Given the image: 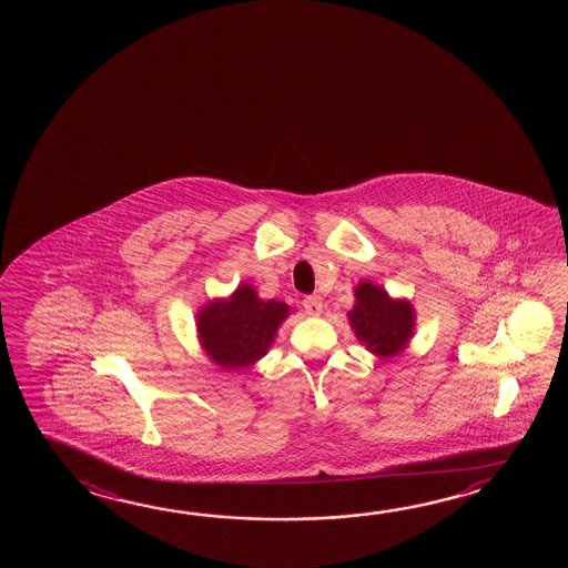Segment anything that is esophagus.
Returning <instances> with one entry per match:
<instances>
[{
	"instance_id": "34e87169",
	"label": "esophagus",
	"mask_w": 568,
	"mask_h": 568,
	"mask_svg": "<svg viewBox=\"0 0 568 568\" xmlns=\"http://www.w3.org/2000/svg\"><path fill=\"white\" fill-rule=\"evenodd\" d=\"M304 310L310 316H321L322 314V298L321 296H308L304 298Z\"/></svg>"
}]
</instances>
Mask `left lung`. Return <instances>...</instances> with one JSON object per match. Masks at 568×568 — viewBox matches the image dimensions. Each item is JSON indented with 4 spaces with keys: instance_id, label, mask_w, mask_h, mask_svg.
Wrapping results in <instances>:
<instances>
[{
    "instance_id": "obj_1",
    "label": "left lung",
    "mask_w": 568,
    "mask_h": 568,
    "mask_svg": "<svg viewBox=\"0 0 568 568\" xmlns=\"http://www.w3.org/2000/svg\"><path fill=\"white\" fill-rule=\"evenodd\" d=\"M354 298L356 304L348 312V321L362 346L381 358L398 356L413 338V304L390 298L386 290L372 282H361L354 288Z\"/></svg>"
}]
</instances>
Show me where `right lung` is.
Here are the masks:
<instances>
[{"label":"right lung","mask_w":568,"mask_h":568,"mask_svg":"<svg viewBox=\"0 0 568 568\" xmlns=\"http://www.w3.org/2000/svg\"><path fill=\"white\" fill-rule=\"evenodd\" d=\"M288 312V304L258 298L256 290L242 284L230 298L207 302L197 312V336L210 361L242 371L268 354Z\"/></svg>","instance_id":"obj_1"}]
</instances>
